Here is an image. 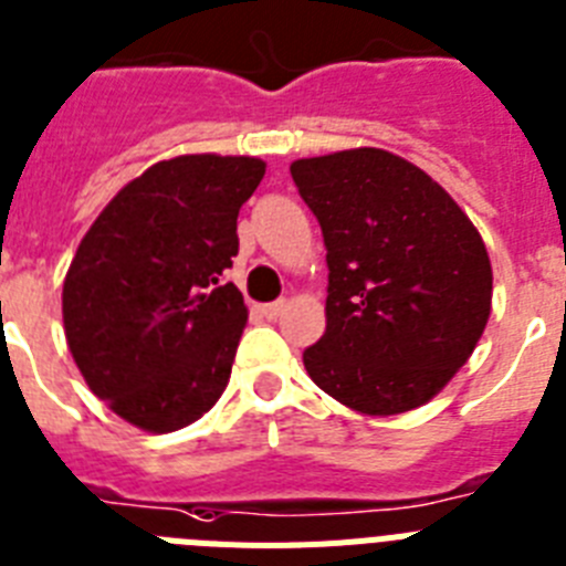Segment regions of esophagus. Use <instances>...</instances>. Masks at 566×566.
I'll return each mask as SVG.
<instances>
[{"label":"esophagus","instance_id":"obj_1","mask_svg":"<svg viewBox=\"0 0 566 566\" xmlns=\"http://www.w3.org/2000/svg\"><path fill=\"white\" fill-rule=\"evenodd\" d=\"M282 311H284V302H270L259 307V313H262L264 318H279L282 316Z\"/></svg>","mask_w":566,"mask_h":566}]
</instances>
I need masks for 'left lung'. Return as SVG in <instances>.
Segmentation results:
<instances>
[{
  "mask_svg": "<svg viewBox=\"0 0 566 566\" xmlns=\"http://www.w3.org/2000/svg\"><path fill=\"white\" fill-rule=\"evenodd\" d=\"M327 248V331L304 367L367 416L430 401L475 350L493 298L479 230L439 181L378 147L298 159Z\"/></svg>",
  "mask_w": 566,
  "mask_h": 566,
  "instance_id": "obj_1",
  "label": "left lung"
}]
</instances>
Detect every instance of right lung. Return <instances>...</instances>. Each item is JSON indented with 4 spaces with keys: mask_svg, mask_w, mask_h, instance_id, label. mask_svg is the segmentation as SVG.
<instances>
[{
    "mask_svg": "<svg viewBox=\"0 0 566 566\" xmlns=\"http://www.w3.org/2000/svg\"><path fill=\"white\" fill-rule=\"evenodd\" d=\"M264 176L253 156L156 161L87 230L62 290L73 361L116 416L190 424L228 387L248 307L224 282L235 219Z\"/></svg>",
    "mask_w": 566,
    "mask_h": 566,
    "instance_id": "obj_1",
    "label": "right lung"
}]
</instances>
